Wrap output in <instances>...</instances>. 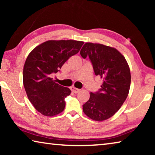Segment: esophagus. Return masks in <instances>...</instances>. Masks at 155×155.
Returning a JSON list of instances; mask_svg holds the SVG:
<instances>
[{
	"instance_id": "obj_1",
	"label": "esophagus",
	"mask_w": 155,
	"mask_h": 155,
	"mask_svg": "<svg viewBox=\"0 0 155 155\" xmlns=\"http://www.w3.org/2000/svg\"><path fill=\"white\" fill-rule=\"evenodd\" d=\"M70 90H71V91H72V92H74V93H75V94L78 93V91H80L79 89H77V88H76V87H70Z\"/></svg>"
}]
</instances>
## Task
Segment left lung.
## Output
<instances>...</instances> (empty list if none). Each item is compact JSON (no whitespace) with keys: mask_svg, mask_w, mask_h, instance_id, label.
<instances>
[{"mask_svg":"<svg viewBox=\"0 0 155 155\" xmlns=\"http://www.w3.org/2000/svg\"><path fill=\"white\" fill-rule=\"evenodd\" d=\"M80 54L88 57L94 73L103 79L101 88L90 93L83 105L85 114L96 121L113 116L127 99L130 85V72L124 57L114 48L101 44L85 43Z\"/></svg>","mask_w":155,"mask_h":155,"instance_id":"left-lung-1","label":"left lung"}]
</instances>
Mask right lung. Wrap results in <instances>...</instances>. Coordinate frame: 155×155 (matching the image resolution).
Listing matches in <instances>:
<instances>
[{
  "label": "right lung",
  "mask_w": 155,
  "mask_h": 155,
  "mask_svg": "<svg viewBox=\"0 0 155 155\" xmlns=\"http://www.w3.org/2000/svg\"><path fill=\"white\" fill-rule=\"evenodd\" d=\"M83 44L71 40H49L35 47L28 55L23 69V84L28 100L40 114L54 116L64 110L65 98L71 91L50 77L78 53Z\"/></svg>",
  "instance_id": "right-lung-1"
}]
</instances>
